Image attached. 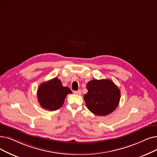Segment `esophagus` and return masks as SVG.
I'll list each match as a JSON object with an SVG mask.
<instances>
[{"label": "esophagus", "mask_w": 157, "mask_h": 157, "mask_svg": "<svg viewBox=\"0 0 157 157\" xmlns=\"http://www.w3.org/2000/svg\"><path fill=\"white\" fill-rule=\"evenodd\" d=\"M73 92H74V94H76V95H81V90H78L77 91H74Z\"/></svg>", "instance_id": "esophagus-1"}]
</instances>
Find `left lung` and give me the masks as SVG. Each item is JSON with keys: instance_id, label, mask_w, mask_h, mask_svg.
<instances>
[{"instance_id": "left-lung-1", "label": "left lung", "mask_w": 157, "mask_h": 157, "mask_svg": "<svg viewBox=\"0 0 157 157\" xmlns=\"http://www.w3.org/2000/svg\"><path fill=\"white\" fill-rule=\"evenodd\" d=\"M86 88L84 99L87 108L94 114L105 116L117 107L121 92L110 79H92L88 82Z\"/></svg>"}]
</instances>
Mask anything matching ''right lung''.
Wrapping results in <instances>:
<instances>
[{"label": "right lung", "instance_id": "1", "mask_svg": "<svg viewBox=\"0 0 157 157\" xmlns=\"http://www.w3.org/2000/svg\"><path fill=\"white\" fill-rule=\"evenodd\" d=\"M69 94H72L69 88L63 86L60 79L54 78L39 86L37 97L40 106L43 108L54 111L63 105L64 100Z\"/></svg>", "mask_w": 157, "mask_h": 157}]
</instances>
